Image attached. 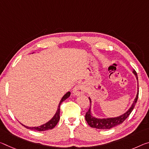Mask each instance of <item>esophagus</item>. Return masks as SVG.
<instances>
[{
    "label": "esophagus",
    "instance_id": "34e87169",
    "mask_svg": "<svg viewBox=\"0 0 149 149\" xmlns=\"http://www.w3.org/2000/svg\"><path fill=\"white\" fill-rule=\"evenodd\" d=\"M85 91H86L85 86L82 84H77V86H75L74 87V89H73V93H74L75 95L77 96L84 94Z\"/></svg>",
    "mask_w": 149,
    "mask_h": 149
}]
</instances>
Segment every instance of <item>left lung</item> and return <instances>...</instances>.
<instances>
[{"instance_id":"left-lung-1","label":"left lung","mask_w":149,"mask_h":149,"mask_svg":"<svg viewBox=\"0 0 149 149\" xmlns=\"http://www.w3.org/2000/svg\"><path fill=\"white\" fill-rule=\"evenodd\" d=\"M133 73L134 74V75H135L136 80H137V82H138V77H137V74H136V72L134 70H133ZM138 96H139V86H138V90H137V93H136V97L134 99L133 104L131 105V107L127 110V111L123 113V115H120V116H118L116 117L103 118V119L97 118L92 115L91 111V100L90 97H89V101H90V103H91L90 104L91 106H90V108L89 109V110L87 111L86 114V117H86V120L87 123L91 127L98 129H109L115 126L119 125L121 124L129 116V115L131 114V113L132 112V111H133L134 106L136 105V101H137Z\"/></svg>"}]
</instances>
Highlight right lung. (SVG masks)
Wrapping results in <instances>:
<instances>
[{"label":"right lung","instance_id":"add662e5","mask_svg":"<svg viewBox=\"0 0 149 149\" xmlns=\"http://www.w3.org/2000/svg\"><path fill=\"white\" fill-rule=\"evenodd\" d=\"M70 94H71L70 92L68 91L62 97V100H60V103H59L58 109H57V111H56V113H55V115H54V116L52 118V119L49 120L48 122H47L46 123L42 125L38 126V127H32L26 126L23 124H22V125L24 127L28 129L34 130V131H47V130H49V129H52L54 127H55V126L57 125V123H58L59 120H60V107L61 104H62V103L63 101H65L66 99H68V97H69L70 96Z\"/></svg>","mask_w":149,"mask_h":149}]
</instances>
